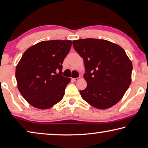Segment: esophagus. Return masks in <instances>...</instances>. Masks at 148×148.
<instances>
[{"label": "esophagus", "instance_id": "34e87169", "mask_svg": "<svg viewBox=\"0 0 148 148\" xmlns=\"http://www.w3.org/2000/svg\"><path fill=\"white\" fill-rule=\"evenodd\" d=\"M79 79H80V77H79H79H78V78H73V79H72L73 81H75V82H77V81H78Z\"/></svg>", "mask_w": 148, "mask_h": 148}]
</instances>
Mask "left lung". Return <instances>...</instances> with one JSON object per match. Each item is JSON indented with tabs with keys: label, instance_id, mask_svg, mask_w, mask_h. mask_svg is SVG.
Returning a JSON list of instances; mask_svg holds the SVG:
<instances>
[{
	"label": "left lung",
	"instance_id": "left-lung-1",
	"mask_svg": "<svg viewBox=\"0 0 148 148\" xmlns=\"http://www.w3.org/2000/svg\"><path fill=\"white\" fill-rule=\"evenodd\" d=\"M84 60L87 87L80 90L82 99L98 109L112 107L120 101L131 82L132 62L120 45L99 39L73 41Z\"/></svg>",
	"mask_w": 148,
	"mask_h": 148
}]
</instances>
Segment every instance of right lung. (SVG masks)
Returning a JSON list of instances; mask_svg holds the SVG:
<instances>
[{"label": "right lung", "mask_w": 148, "mask_h": 148, "mask_svg": "<svg viewBox=\"0 0 148 148\" xmlns=\"http://www.w3.org/2000/svg\"><path fill=\"white\" fill-rule=\"evenodd\" d=\"M71 40L43 41L28 48L15 69L17 88L32 107L47 109L60 101L71 79L62 75V63Z\"/></svg>", "instance_id": "obj_1"}]
</instances>
